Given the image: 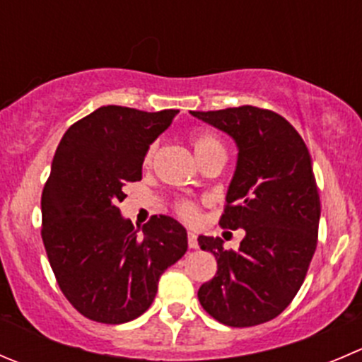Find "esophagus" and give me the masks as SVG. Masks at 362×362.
Segmentation results:
<instances>
[{
	"mask_svg": "<svg viewBox=\"0 0 362 362\" xmlns=\"http://www.w3.org/2000/svg\"><path fill=\"white\" fill-rule=\"evenodd\" d=\"M187 244L191 249L198 247V237H196V233H192V231H189L187 235Z\"/></svg>",
	"mask_w": 362,
	"mask_h": 362,
	"instance_id": "1",
	"label": "esophagus"
}]
</instances>
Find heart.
<instances>
[{
  "mask_svg": "<svg viewBox=\"0 0 362 362\" xmlns=\"http://www.w3.org/2000/svg\"><path fill=\"white\" fill-rule=\"evenodd\" d=\"M191 145H192V148H194V153H196V157H198V160L202 159V157H205L206 153L216 152V150H223L224 152L223 143H221L214 134H209V132H199V134L192 136ZM156 152H157V145L153 143V145L148 146V150H146V153H145V160H143V163H145V166H150V164H152L153 157H156ZM177 212L182 219L194 221L196 217H198V206H196L192 202L182 199V202L177 203Z\"/></svg>",
  "mask_w": 362,
  "mask_h": 362,
  "instance_id": "1",
  "label": "heart"
}]
</instances>
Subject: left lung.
<instances>
[{
	"label": "left lung",
	"instance_id": "1",
	"mask_svg": "<svg viewBox=\"0 0 362 362\" xmlns=\"http://www.w3.org/2000/svg\"><path fill=\"white\" fill-rule=\"evenodd\" d=\"M235 139L237 170L219 224L242 228L238 251L219 237L198 244L217 272L198 290L203 310L230 327H252L285 311L299 292L318 240L320 196L311 156L281 115L255 106L191 111Z\"/></svg>",
	"mask_w": 362,
	"mask_h": 362
}]
</instances>
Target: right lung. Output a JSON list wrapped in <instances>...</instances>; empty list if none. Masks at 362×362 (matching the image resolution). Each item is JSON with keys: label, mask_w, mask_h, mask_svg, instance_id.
I'll return each mask as SVG.
<instances>
[{"label": "right lung", "mask_w": 362, "mask_h": 362, "mask_svg": "<svg viewBox=\"0 0 362 362\" xmlns=\"http://www.w3.org/2000/svg\"><path fill=\"white\" fill-rule=\"evenodd\" d=\"M177 113L103 106L70 125L56 148L42 240L59 290L90 320L115 325L145 313L160 274L187 251V231L173 217L152 216L138 235L118 209Z\"/></svg>", "instance_id": "right-lung-1"}]
</instances>
